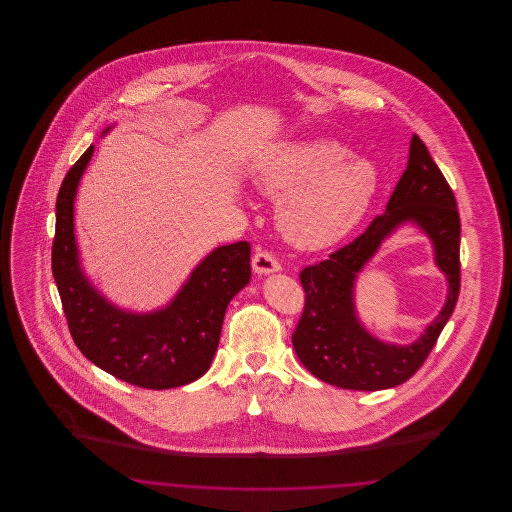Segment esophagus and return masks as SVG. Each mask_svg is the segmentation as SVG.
Listing matches in <instances>:
<instances>
[{
	"label": "esophagus",
	"instance_id": "esophagus-1",
	"mask_svg": "<svg viewBox=\"0 0 512 512\" xmlns=\"http://www.w3.org/2000/svg\"><path fill=\"white\" fill-rule=\"evenodd\" d=\"M253 270L257 272V274H270V272H278L280 270V261L276 259V255L274 253H270L267 249H263V251H257L255 255H253Z\"/></svg>",
	"mask_w": 512,
	"mask_h": 512
}]
</instances>
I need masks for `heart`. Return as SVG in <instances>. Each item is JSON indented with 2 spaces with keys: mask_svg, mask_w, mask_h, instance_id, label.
Returning <instances> with one entry per match:
<instances>
[{
  "mask_svg": "<svg viewBox=\"0 0 512 512\" xmlns=\"http://www.w3.org/2000/svg\"><path fill=\"white\" fill-rule=\"evenodd\" d=\"M257 184L278 203V224L292 244L320 249L343 240L366 215L380 186L372 161L330 138L278 146L257 167Z\"/></svg>",
  "mask_w": 512,
  "mask_h": 512,
  "instance_id": "heart-1",
  "label": "heart"
}]
</instances>
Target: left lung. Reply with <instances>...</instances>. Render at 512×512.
<instances>
[{
    "label": "left lung",
    "mask_w": 512,
    "mask_h": 512,
    "mask_svg": "<svg viewBox=\"0 0 512 512\" xmlns=\"http://www.w3.org/2000/svg\"><path fill=\"white\" fill-rule=\"evenodd\" d=\"M407 219L431 236L439 267L448 274L450 293L427 332L401 348L372 339L360 326L352 305V284L381 240ZM299 280L305 307L293 332V349L322 382L345 390H388L407 382L424 365L461 292V219L451 186L416 134L407 169L386 213L374 217L361 236L330 253L326 261L303 268Z\"/></svg>",
    "instance_id": "obj_1"
}]
</instances>
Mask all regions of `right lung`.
<instances>
[{"mask_svg": "<svg viewBox=\"0 0 512 512\" xmlns=\"http://www.w3.org/2000/svg\"><path fill=\"white\" fill-rule=\"evenodd\" d=\"M94 146L67 172L55 203L51 270L63 313L80 353L147 390L180 388L201 378L219 347L222 320L232 297L251 278V245H222L207 255L169 307L151 315L115 309L84 278L74 242V195Z\"/></svg>", "mask_w": 512, "mask_h": 512, "instance_id": "obj_1", "label": "right lung"}]
</instances>
